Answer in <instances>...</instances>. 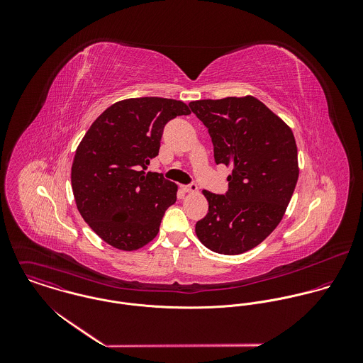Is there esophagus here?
<instances>
[{
  "mask_svg": "<svg viewBox=\"0 0 363 363\" xmlns=\"http://www.w3.org/2000/svg\"><path fill=\"white\" fill-rule=\"evenodd\" d=\"M182 190H183L184 193H197L199 187H197L196 183H191V184H189V186H182Z\"/></svg>",
  "mask_w": 363,
  "mask_h": 363,
  "instance_id": "1",
  "label": "esophagus"
}]
</instances>
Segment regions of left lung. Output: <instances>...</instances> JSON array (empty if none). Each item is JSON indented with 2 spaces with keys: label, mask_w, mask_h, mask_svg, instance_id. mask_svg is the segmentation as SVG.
Returning a JSON list of instances; mask_svg holds the SVG:
<instances>
[{
  "label": "left lung",
  "mask_w": 363,
  "mask_h": 363,
  "mask_svg": "<svg viewBox=\"0 0 363 363\" xmlns=\"http://www.w3.org/2000/svg\"><path fill=\"white\" fill-rule=\"evenodd\" d=\"M189 106L208 128L215 163L233 167L225 194L203 191L209 207L196 233L215 253L242 255L277 228L291 201L299 176L295 137L253 96Z\"/></svg>",
  "instance_id": "1"
}]
</instances>
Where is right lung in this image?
Segmentation results:
<instances>
[{"mask_svg":"<svg viewBox=\"0 0 363 363\" xmlns=\"http://www.w3.org/2000/svg\"><path fill=\"white\" fill-rule=\"evenodd\" d=\"M190 110L182 101L135 98L111 104L82 138L71 169L79 213L110 246L137 250L159 232L177 186L145 172L164 125Z\"/></svg>","mask_w":363,"mask_h":363,"instance_id":"right-lung-1","label":"right lung"}]
</instances>
